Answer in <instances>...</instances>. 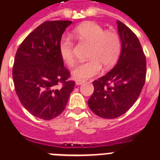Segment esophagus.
Listing matches in <instances>:
<instances>
[{
  "label": "esophagus",
  "instance_id": "34e87169",
  "mask_svg": "<svg viewBox=\"0 0 160 160\" xmlns=\"http://www.w3.org/2000/svg\"><path fill=\"white\" fill-rule=\"evenodd\" d=\"M84 82H85L82 81V80H77V81H76V85H82V84Z\"/></svg>",
  "mask_w": 160,
  "mask_h": 160
}]
</instances>
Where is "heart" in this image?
Wrapping results in <instances>:
<instances>
[{"mask_svg": "<svg viewBox=\"0 0 160 160\" xmlns=\"http://www.w3.org/2000/svg\"><path fill=\"white\" fill-rule=\"evenodd\" d=\"M73 35L82 43L91 45L88 61L80 64L73 71L77 79L86 80L95 77L102 71L103 65L111 67L118 60L121 51V40L119 35L112 31H104L95 22L82 23L73 30ZM61 58L66 65L73 66L75 58L73 43L69 38L61 39L59 43Z\"/></svg>", "mask_w": 160, "mask_h": 160, "instance_id": "b5f03b06", "label": "heart"}]
</instances>
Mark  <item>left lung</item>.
Masks as SVG:
<instances>
[{"label": "left lung", "mask_w": 160, "mask_h": 160, "mask_svg": "<svg viewBox=\"0 0 160 160\" xmlns=\"http://www.w3.org/2000/svg\"><path fill=\"white\" fill-rule=\"evenodd\" d=\"M121 52L111 71L93 82L88 105L95 114L106 119L123 115L138 99L145 84L147 61L137 35L117 21Z\"/></svg>", "instance_id": "left-lung-1"}]
</instances>
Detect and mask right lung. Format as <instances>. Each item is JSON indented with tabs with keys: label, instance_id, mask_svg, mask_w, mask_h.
Listing matches in <instances>:
<instances>
[{
	"label": "right lung",
	"instance_id": "right-lung-1",
	"mask_svg": "<svg viewBox=\"0 0 160 160\" xmlns=\"http://www.w3.org/2000/svg\"><path fill=\"white\" fill-rule=\"evenodd\" d=\"M71 21H47L26 37L18 48L13 67L15 91L34 117L48 121L65 110L74 82L64 66L59 43ZM61 85V88H57Z\"/></svg>",
	"mask_w": 160,
	"mask_h": 160
}]
</instances>
